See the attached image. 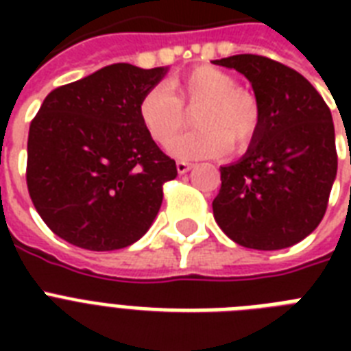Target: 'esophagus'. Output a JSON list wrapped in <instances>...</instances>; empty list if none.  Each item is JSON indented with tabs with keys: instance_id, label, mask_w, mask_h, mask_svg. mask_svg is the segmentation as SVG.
<instances>
[{
	"instance_id": "esophagus-1",
	"label": "esophagus",
	"mask_w": 351,
	"mask_h": 351,
	"mask_svg": "<svg viewBox=\"0 0 351 351\" xmlns=\"http://www.w3.org/2000/svg\"><path fill=\"white\" fill-rule=\"evenodd\" d=\"M193 164H189V162H186V160H178L176 162V171L180 173V175H184V173H187V171L191 169Z\"/></svg>"
}]
</instances>
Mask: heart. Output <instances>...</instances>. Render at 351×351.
Returning a JSON list of instances; mask_svg holds the SVG:
<instances>
[{
	"label": "heart",
	"mask_w": 351,
	"mask_h": 351,
	"mask_svg": "<svg viewBox=\"0 0 351 351\" xmlns=\"http://www.w3.org/2000/svg\"><path fill=\"white\" fill-rule=\"evenodd\" d=\"M198 107L193 118L198 131L182 136L173 153L182 158H206L244 149L253 140L261 123V107L251 93L219 67H195L171 87L156 85L142 96L138 117L154 142L167 147L186 123V111Z\"/></svg>",
	"instance_id": "1"
}]
</instances>
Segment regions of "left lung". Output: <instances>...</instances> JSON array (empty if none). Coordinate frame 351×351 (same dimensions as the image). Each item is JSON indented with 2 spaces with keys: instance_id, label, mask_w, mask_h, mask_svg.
Returning <instances> with one entry per match:
<instances>
[{
  "instance_id": "obj_1",
  "label": "left lung",
  "mask_w": 351,
  "mask_h": 351,
  "mask_svg": "<svg viewBox=\"0 0 351 351\" xmlns=\"http://www.w3.org/2000/svg\"><path fill=\"white\" fill-rule=\"evenodd\" d=\"M215 63L244 74L261 107L247 153L220 167L215 220L244 247H289L326 213L337 175L330 107L302 74L271 58L237 54Z\"/></svg>"
}]
</instances>
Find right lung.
<instances>
[{"mask_svg": "<svg viewBox=\"0 0 351 351\" xmlns=\"http://www.w3.org/2000/svg\"><path fill=\"white\" fill-rule=\"evenodd\" d=\"M165 71L107 65L51 90L30 121L29 195L69 244L121 250L153 224L176 164L143 129L138 104Z\"/></svg>", "mask_w": 351, "mask_h": 351, "instance_id": "right-lung-1", "label": "right lung"}]
</instances>
